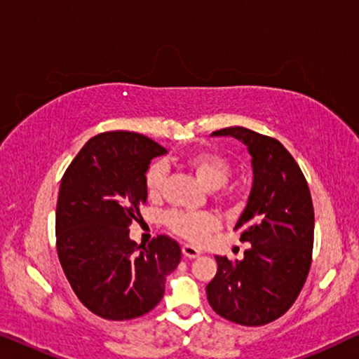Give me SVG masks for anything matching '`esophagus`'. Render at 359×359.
I'll list each match as a JSON object with an SVG mask.
<instances>
[{"mask_svg":"<svg viewBox=\"0 0 359 359\" xmlns=\"http://www.w3.org/2000/svg\"><path fill=\"white\" fill-rule=\"evenodd\" d=\"M181 250H183L184 258H189V259L198 258L201 255V250L196 248V247H191V245H183V248H181Z\"/></svg>","mask_w":359,"mask_h":359,"instance_id":"obj_1","label":"esophagus"}]
</instances>
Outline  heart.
<instances>
[{
	"mask_svg": "<svg viewBox=\"0 0 359 359\" xmlns=\"http://www.w3.org/2000/svg\"><path fill=\"white\" fill-rule=\"evenodd\" d=\"M180 165L189 170L205 189H220L229 183L232 176V163L224 155L209 150H194L181 155ZM166 180V168L161 161L151 163L145 171L144 184L150 199H158L163 193ZM166 225L170 230L189 242L198 243L212 230L217 222L209 212H184L173 210L166 215Z\"/></svg>",
	"mask_w": 359,
	"mask_h": 359,
	"instance_id": "1",
	"label": "heart"
}]
</instances>
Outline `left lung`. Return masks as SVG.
Masks as SVG:
<instances>
[{
  "instance_id": "obj_1",
  "label": "left lung",
  "mask_w": 359,
  "mask_h": 359,
  "mask_svg": "<svg viewBox=\"0 0 359 359\" xmlns=\"http://www.w3.org/2000/svg\"><path fill=\"white\" fill-rule=\"evenodd\" d=\"M252 155L253 184L233 230L252 245L242 262L215 257L217 273L208 284V301L230 322L258 327L289 311L312 263L313 205L307 181L281 142L245 127H227Z\"/></svg>"
}]
</instances>
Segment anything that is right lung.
<instances>
[{
    "label": "right lung",
    "mask_w": 359,
    "mask_h": 359,
    "mask_svg": "<svg viewBox=\"0 0 359 359\" xmlns=\"http://www.w3.org/2000/svg\"><path fill=\"white\" fill-rule=\"evenodd\" d=\"M166 149L127 130L90 139L68 166L57 201V253L80 302L107 320L150 312L165 294L166 276L181 262L173 238L147 245L129 237L147 203L145 171Z\"/></svg>",
    "instance_id": "add662e5"
}]
</instances>
